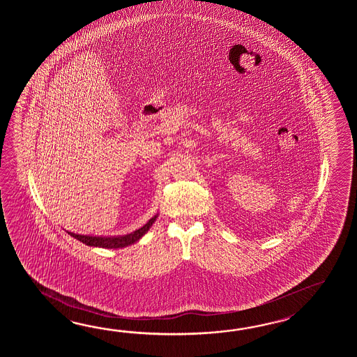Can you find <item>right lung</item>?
Segmentation results:
<instances>
[{
	"label": "right lung",
	"instance_id": "add662e5",
	"mask_svg": "<svg viewBox=\"0 0 357 357\" xmlns=\"http://www.w3.org/2000/svg\"><path fill=\"white\" fill-rule=\"evenodd\" d=\"M145 234V228L135 231L134 234L130 235L120 236V237H108V238H100V237H89V236L73 235L75 236L77 240L82 243H86L89 246H100V248H107V249H117V248H125L129 246L131 243L137 241L142 236Z\"/></svg>",
	"mask_w": 357,
	"mask_h": 357
}]
</instances>
